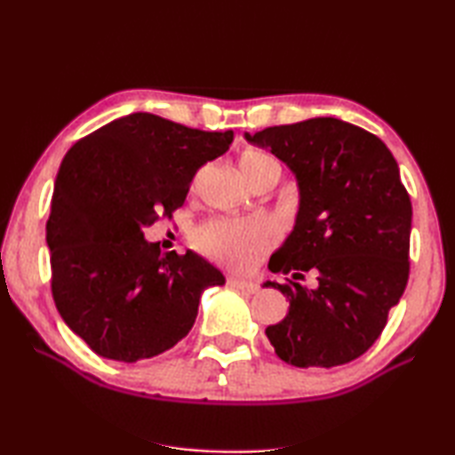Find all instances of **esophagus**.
Wrapping results in <instances>:
<instances>
[{
	"label": "esophagus",
	"instance_id": "esophagus-1",
	"mask_svg": "<svg viewBox=\"0 0 455 455\" xmlns=\"http://www.w3.org/2000/svg\"><path fill=\"white\" fill-rule=\"evenodd\" d=\"M227 283L230 284L233 289H238L243 292H249V295H252V292H257L259 287L252 281H244V279H238V276H227Z\"/></svg>",
	"mask_w": 455,
	"mask_h": 455
}]
</instances>
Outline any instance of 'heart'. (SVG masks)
I'll return each instance as SVG.
<instances>
[{"label": "heart", "instance_id": "b5f03b06", "mask_svg": "<svg viewBox=\"0 0 455 455\" xmlns=\"http://www.w3.org/2000/svg\"><path fill=\"white\" fill-rule=\"evenodd\" d=\"M238 168L249 182L260 174H275L279 179L281 166L271 152L246 148L238 156ZM273 228L267 220H230L214 219L198 227L192 235L200 252L225 265H246L273 244Z\"/></svg>", "mask_w": 455, "mask_h": 455}]
</instances>
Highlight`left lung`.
Segmentation results:
<instances>
[{"label":"left lung","instance_id":"1","mask_svg":"<svg viewBox=\"0 0 455 455\" xmlns=\"http://www.w3.org/2000/svg\"><path fill=\"white\" fill-rule=\"evenodd\" d=\"M297 174V225L268 260L273 273L318 287L267 283L289 301L267 327L275 353L295 367H337L379 339L410 279L411 200L399 168L375 134L337 118H311L246 134Z\"/></svg>","mask_w":455,"mask_h":455}]
</instances>
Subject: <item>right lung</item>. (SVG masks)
Here are the masks:
<instances>
[{
    "label": "right lung",
    "instance_id": "1",
    "mask_svg": "<svg viewBox=\"0 0 455 455\" xmlns=\"http://www.w3.org/2000/svg\"><path fill=\"white\" fill-rule=\"evenodd\" d=\"M233 138L136 112L66 152L45 225L52 297L98 355L134 363L171 349L195 325L200 292L225 283L195 252L163 255L142 230L172 219Z\"/></svg>",
    "mask_w": 455,
    "mask_h": 455
}]
</instances>
